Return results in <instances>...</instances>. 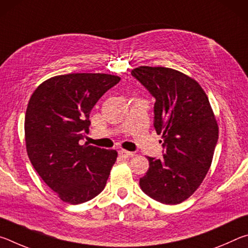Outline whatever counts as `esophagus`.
Listing matches in <instances>:
<instances>
[{
  "label": "esophagus",
  "instance_id": "34e87169",
  "mask_svg": "<svg viewBox=\"0 0 248 248\" xmlns=\"http://www.w3.org/2000/svg\"><path fill=\"white\" fill-rule=\"evenodd\" d=\"M118 154H119L120 157H124V158H128V157L133 156V153L129 152V151H125V150H120Z\"/></svg>",
  "mask_w": 248,
  "mask_h": 248
}]
</instances>
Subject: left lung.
<instances>
[{
  "label": "left lung",
  "instance_id": "obj_1",
  "mask_svg": "<svg viewBox=\"0 0 248 248\" xmlns=\"http://www.w3.org/2000/svg\"><path fill=\"white\" fill-rule=\"evenodd\" d=\"M155 98L154 128L163 138V158L148 156L140 187L151 198L177 204L194 194L211 166L219 128L208 96L194 78L163 66L131 71Z\"/></svg>",
  "mask_w": 248,
  "mask_h": 248
}]
</instances>
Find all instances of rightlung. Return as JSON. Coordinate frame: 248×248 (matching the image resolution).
I'll list each match as a JSON object with an SVG mask.
<instances>
[{
	"label": "right lung",
	"instance_id": "right-lung-1",
	"mask_svg": "<svg viewBox=\"0 0 248 248\" xmlns=\"http://www.w3.org/2000/svg\"><path fill=\"white\" fill-rule=\"evenodd\" d=\"M120 78L102 73L58 75L37 87L25 116L28 157L44 182L64 202L93 199L106 186L115 150L81 143L91 110Z\"/></svg>",
	"mask_w": 248,
	"mask_h": 248
}]
</instances>
